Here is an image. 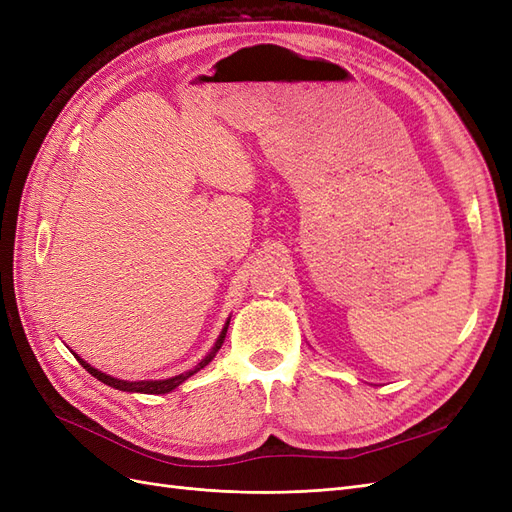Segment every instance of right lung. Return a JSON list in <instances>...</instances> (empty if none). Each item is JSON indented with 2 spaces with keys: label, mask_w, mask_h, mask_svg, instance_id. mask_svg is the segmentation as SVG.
<instances>
[{
  "label": "right lung",
  "mask_w": 512,
  "mask_h": 512,
  "mask_svg": "<svg viewBox=\"0 0 512 512\" xmlns=\"http://www.w3.org/2000/svg\"><path fill=\"white\" fill-rule=\"evenodd\" d=\"M228 324H230V316L226 318V324H224V329L220 331V337L215 339V344H213V348L203 356V359H200V363H196L192 369H188V371H183V374H177V376H173V378H164V380H134V382H130V380H119V378H113V376H108V374H104V371H100V369H96V367H91L85 359H81L79 354L76 352H72L74 356H76V361H79L91 376L94 378H98L100 382H104V384H108V386H113V389H117V391H126V393H145V395H164V393H170V391H175L179 384H183L185 380H188L190 376H194V374H198L200 369L203 367H207L211 361H213V356L218 354V350L222 348V344H224V337H226V331H228Z\"/></svg>",
  "instance_id": "right-lung-1"
}]
</instances>
